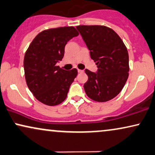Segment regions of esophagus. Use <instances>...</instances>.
Here are the masks:
<instances>
[{
  "mask_svg": "<svg viewBox=\"0 0 155 155\" xmlns=\"http://www.w3.org/2000/svg\"><path fill=\"white\" fill-rule=\"evenodd\" d=\"M78 73H83V72H84V70L78 69Z\"/></svg>",
  "mask_w": 155,
  "mask_h": 155,
  "instance_id": "34e87169",
  "label": "esophagus"
}]
</instances>
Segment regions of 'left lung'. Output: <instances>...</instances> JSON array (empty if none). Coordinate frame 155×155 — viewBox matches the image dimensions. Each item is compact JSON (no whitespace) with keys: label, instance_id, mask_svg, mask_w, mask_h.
<instances>
[{"label":"left lung","instance_id":"obj_1","mask_svg":"<svg viewBox=\"0 0 155 155\" xmlns=\"http://www.w3.org/2000/svg\"><path fill=\"white\" fill-rule=\"evenodd\" d=\"M97 65L96 73L85 69L88 76L84 84L85 93L97 102H106L116 97L125 85L129 75V55L120 36L102 25L76 27Z\"/></svg>","mask_w":155,"mask_h":155}]
</instances>
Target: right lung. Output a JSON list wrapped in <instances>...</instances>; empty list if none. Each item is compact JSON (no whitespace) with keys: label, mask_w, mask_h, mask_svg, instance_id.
<instances>
[{"label":"right lung","mask_w":155,"mask_h":155,"mask_svg":"<svg viewBox=\"0 0 155 155\" xmlns=\"http://www.w3.org/2000/svg\"><path fill=\"white\" fill-rule=\"evenodd\" d=\"M79 35L74 27L42 31L29 45L24 57V71L29 90L36 99L47 105H57L65 100L78 70H65L56 64L61 61L65 45Z\"/></svg>","instance_id":"obj_1"}]
</instances>
